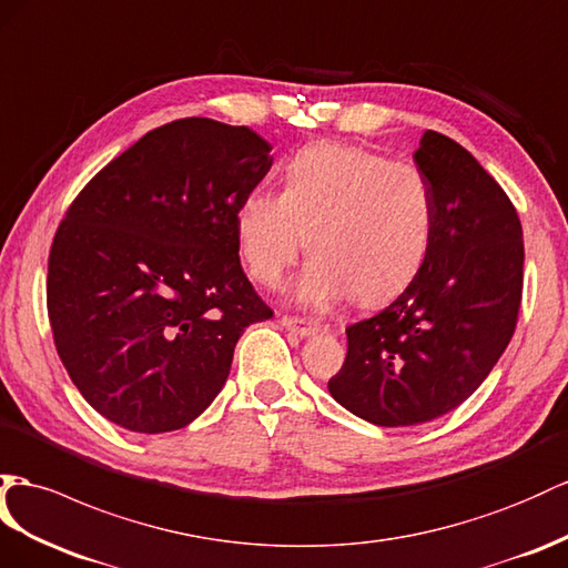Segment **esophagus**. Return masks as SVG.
<instances>
[{
  "mask_svg": "<svg viewBox=\"0 0 568 568\" xmlns=\"http://www.w3.org/2000/svg\"><path fill=\"white\" fill-rule=\"evenodd\" d=\"M281 326L283 328H287V331H293V333H297V336H302V338H312V336H316L318 331H322V326L318 324H314V322H307V318H300V316H281Z\"/></svg>",
  "mask_w": 568,
  "mask_h": 568,
  "instance_id": "34e87169",
  "label": "esophagus"
}]
</instances>
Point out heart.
I'll return each mask as SVG.
<instances>
[{"label":"heart","mask_w":568,"mask_h":568,"mask_svg":"<svg viewBox=\"0 0 568 568\" xmlns=\"http://www.w3.org/2000/svg\"><path fill=\"white\" fill-rule=\"evenodd\" d=\"M434 235V196L423 170L347 143H312L281 170V192L246 194L235 242L246 273L281 285L304 246L314 252L293 295L324 310L355 295L396 297L423 271Z\"/></svg>","instance_id":"1"}]
</instances>
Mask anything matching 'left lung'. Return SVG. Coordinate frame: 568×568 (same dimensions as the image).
<instances>
[{
    "instance_id": "obj_1",
    "label": "left lung",
    "mask_w": 568,
    "mask_h": 568,
    "mask_svg": "<svg viewBox=\"0 0 568 568\" xmlns=\"http://www.w3.org/2000/svg\"><path fill=\"white\" fill-rule=\"evenodd\" d=\"M413 158L434 196L427 261L384 312L345 328L328 382L345 410L379 427L423 425L468 400L511 341L523 293V230L504 189L439 132Z\"/></svg>"
}]
</instances>
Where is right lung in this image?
Here are the masks:
<instances>
[{"label": "right lung", "mask_w": 568, "mask_h": 568, "mask_svg": "<svg viewBox=\"0 0 568 568\" xmlns=\"http://www.w3.org/2000/svg\"><path fill=\"white\" fill-rule=\"evenodd\" d=\"M273 165L246 126L186 118L100 170L57 227L48 314L81 396L139 434L221 394L246 326L273 312L240 264L235 211Z\"/></svg>", "instance_id": "right-lung-1"}]
</instances>
